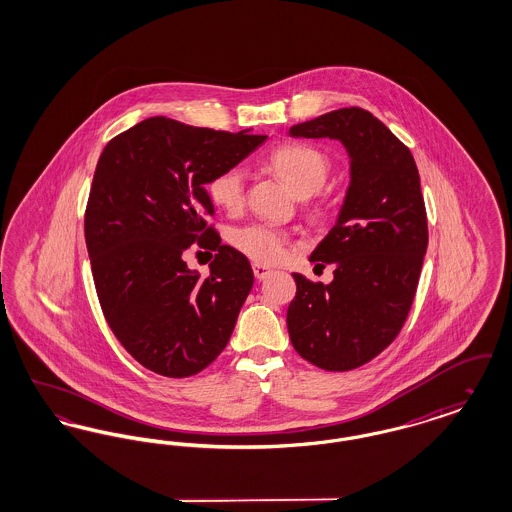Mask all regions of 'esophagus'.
Returning a JSON list of instances; mask_svg holds the SVG:
<instances>
[{
	"mask_svg": "<svg viewBox=\"0 0 512 512\" xmlns=\"http://www.w3.org/2000/svg\"><path fill=\"white\" fill-rule=\"evenodd\" d=\"M270 272H272V268L265 267V265H259V263L253 265V274L257 280H265Z\"/></svg>",
	"mask_w": 512,
	"mask_h": 512,
	"instance_id": "obj_1",
	"label": "esophagus"
}]
</instances>
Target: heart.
I'll return each mask as SVG.
<instances>
[{"mask_svg": "<svg viewBox=\"0 0 512 512\" xmlns=\"http://www.w3.org/2000/svg\"><path fill=\"white\" fill-rule=\"evenodd\" d=\"M268 165L299 197L317 194L332 171L330 157L311 144L290 142L276 147L268 155ZM247 172L232 165L217 172L209 182L211 201L224 211H238L245 201ZM232 244L259 263L278 261L290 244L288 234L267 222H253L234 230Z\"/></svg>", "mask_w": 512, "mask_h": 512, "instance_id": "b5f03b06", "label": "heart"}]
</instances>
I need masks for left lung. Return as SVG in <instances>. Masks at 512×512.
<instances>
[{
  "label": "left lung",
  "instance_id": "1",
  "mask_svg": "<svg viewBox=\"0 0 512 512\" xmlns=\"http://www.w3.org/2000/svg\"><path fill=\"white\" fill-rule=\"evenodd\" d=\"M293 138L340 140L351 184L340 217L311 253L334 263L324 286L293 272L288 307L295 351L309 363L345 372L372 361L401 332L428 247V219L413 153L361 107H343L290 128Z\"/></svg>",
  "mask_w": 512,
  "mask_h": 512
}]
</instances>
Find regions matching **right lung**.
Masks as SVG:
<instances>
[{"instance_id":"right-lung-1","label":"right lung","mask_w":512,"mask_h":512,"mask_svg":"<svg viewBox=\"0 0 512 512\" xmlns=\"http://www.w3.org/2000/svg\"><path fill=\"white\" fill-rule=\"evenodd\" d=\"M267 136L151 117L115 136L99 157L84 215L86 247L105 320L147 370L188 378L226 347L253 270L220 245L205 184ZM217 250L207 279L181 253Z\"/></svg>"}]
</instances>
